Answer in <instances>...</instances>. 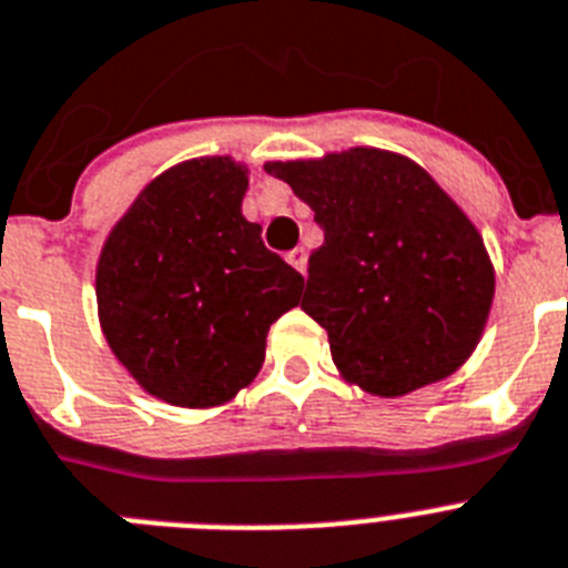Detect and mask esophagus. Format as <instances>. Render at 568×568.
Returning a JSON list of instances; mask_svg holds the SVG:
<instances>
[{
  "label": "esophagus",
  "instance_id": "obj_1",
  "mask_svg": "<svg viewBox=\"0 0 568 568\" xmlns=\"http://www.w3.org/2000/svg\"><path fill=\"white\" fill-rule=\"evenodd\" d=\"M287 261L295 266V270H298V273L304 275V270H307V250H302V246H295L293 252H287Z\"/></svg>",
  "mask_w": 568,
  "mask_h": 568
}]
</instances>
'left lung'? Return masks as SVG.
<instances>
[{
  "mask_svg": "<svg viewBox=\"0 0 568 568\" xmlns=\"http://www.w3.org/2000/svg\"><path fill=\"white\" fill-rule=\"evenodd\" d=\"M316 212L302 310L327 331L347 385L379 399L448 379L477 351L494 302V264L459 203L399 152L353 145L266 160Z\"/></svg>",
  "mask_w": 568,
  "mask_h": 568,
  "instance_id": "left-lung-1",
  "label": "left lung"
}]
</instances>
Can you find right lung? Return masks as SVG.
Wrapping results in <instances>:
<instances>
[{
  "label": "right lung",
  "instance_id": "1",
  "mask_svg": "<svg viewBox=\"0 0 568 568\" xmlns=\"http://www.w3.org/2000/svg\"><path fill=\"white\" fill-rule=\"evenodd\" d=\"M250 169L230 154L160 172L105 235L94 293L111 353L154 399L217 408L244 390L304 278L241 212Z\"/></svg>",
  "mask_w": 568,
  "mask_h": 568
}]
</instances>
